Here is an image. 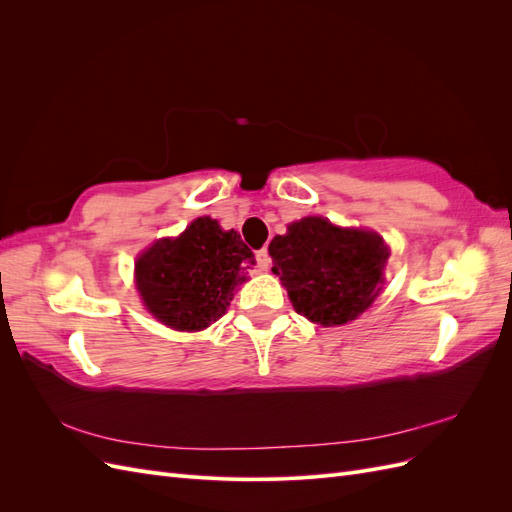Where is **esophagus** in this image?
Wrapping results in <instances>:
<instances>
[{
	"mask_svg": "<svg viewBox=\"0 0 512 512\" xmlns=\"http://www.w3.org/2000/svg\"><path fill=\"white\" fill-rule=\"evenodd\" d=\"M256 267H258L260 271H267V269L271 267V256H269V252H267V247H262V250L256 252Z\"/></svg>",
	"mask_w": 512,
	"mask_h": 512,
	"instance_id": "obj_1",
	"label": "esophagus"
}]
</instances>
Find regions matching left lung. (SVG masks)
Returning a JSON list of instances; mask_svg holds the SVG:
<instances>
[{
  "label": "left lung",
  "instance_id": "left-lung-1",
  "mask_svg": "<svg viewBox=\"0 0 512 512\" xmlns=\"http://www.w3.org/2000/svg\"><path fill=\"white\" fill-rule=\"evenodd\" d=\"M269 254L294 312L337 327L374 303L391 252L378 232L339 228L314 215L288 224L286 235H275Z\"/></svg>",
  "mask_w": 512,
  "mask_h": 512
}]
</instances>
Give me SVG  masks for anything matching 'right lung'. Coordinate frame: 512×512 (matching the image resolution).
<instances>
[{"label":"right lung","instance_id":"1","mask_svg":"<svg viewBox=\"0 0 512 512\" xmlns=\"http://www.w3.org/2000/svg\"><path fill=\"white\" fill-rule=\"evenodd\" d=\"M256 258L237 230L196 218L175 239H158L136 258V288L149 314L177 331H203L226 314Z\"/></svg>","mask_w":512,"mask_h":512}]
</instances>
